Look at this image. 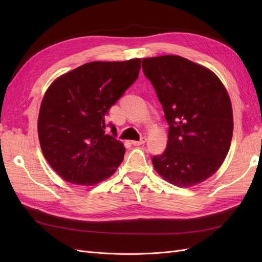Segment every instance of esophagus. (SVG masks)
I'll return each instance as SVG.
<instances>
[{
	"label": "esophagus",
	"mask_w": 262,
	"mask_h": 262,
	"mask_svg": "<svg viewBox=\"0 0 262 262\" xmlns=\"http://www.w3.org/2000/svg\"><path fill=\"white\" fill-rule=\"evenodd\" d=\"M146 142V137H142L139 141H132V144L133 145H142V144H144Z\"/></svg>",
	"instance_id": "1"
}]
</instances>
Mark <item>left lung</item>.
<instances>
[{
    "instance_id": "obj_1",
    "label": "left lung",
    "mask_w": 262,
    "mask_h": 262,
    "mask_svg": "<svg viewBox=\"0 0 262 262\" xmlns=\"http://www.w3.org/2000/svg\"><path fill=\"white\" fill-rule=\"evenodd\" d=\"M142 70L169 125L166 149L152 157L154 168L178 187L207 180L225 160L233 136L224 85L207 68L179 55L143 59Z\"/></svg>"
}]
</instances>
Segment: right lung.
<instances>
[{"label": "right lung", "mask_w": 262, "mask_h": 262, "mask_svg": "<svg viewBox=\"0 0 262 262\" xmlns=\"http://www.w3.org/2000/svg\"><path fill=\"white\" fill-rule=\"evenodd\" d=\"M141 59L91 62L60 76L46 92L38 117L45 158L64 180L91 186L117 170L125 153L105 118L137 81ZM109 126L113 133L107 135Z\"/></svg>", "instance_id": "obj_1"}]
</instances>
